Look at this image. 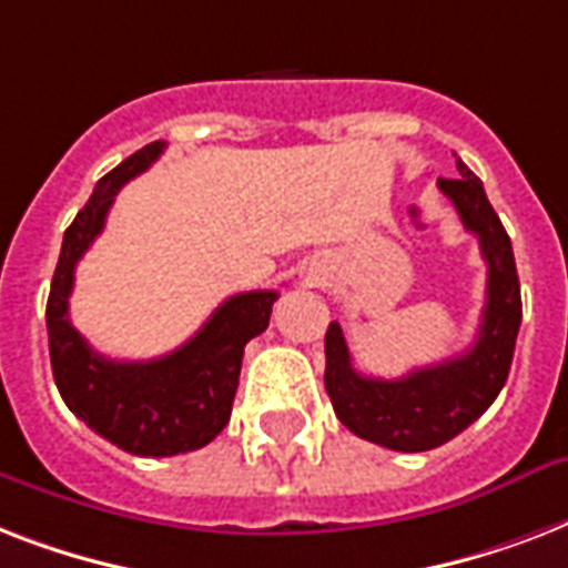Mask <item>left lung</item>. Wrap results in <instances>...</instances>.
Here are the masks:
<instances>
[{
    "instance_id": "obj_1",
    "label": "left lung",
    "mask_w": 568,
    "mask_h": 568,
    "mask_svg": "<svg viewBox=\"0 0 568 568\" xmlns=\"http://www.w3.org/2000/svg\"><path fill=\"white\" fill-rule=\"evenodd\" d=\"M457 180H439V191L457 205L459 221L480 241L486 258V306L475 345L439 365L406 377H363L351 363L345 333L333 321L324 338V386L338 422L359 439L392 450H430L454 439L489 409L507 383L521 324L516 258L501 217L486 200L484 182L457 159Z\"/></svg>"
}]
</instances>
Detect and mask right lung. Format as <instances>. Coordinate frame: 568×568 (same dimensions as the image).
I'll return each mask as SVG.
<instances>
[{
    "mask_svg": "<svg viewBox=\"0 0 568 568\" xmlns=\"http://www.w3.org/2000/svg\"><path fill=\"white\" fill-rule=\"evenodd\" d=\"M164 153L153 141L105 173L64 232L47 301L49 359L55 386L93 433L138 457H173L209 445L226 427L239 388L244 345L265 333L276 292H244L223 301L200 333L150 363H118L97 354L70 324L73 274L105 226L118 191Z\"/></svg>",
    "mask_w": 568,
    "mask_h": 568,
    "instance_id": "1",
    "label": "right lung"
}]
</instances>
